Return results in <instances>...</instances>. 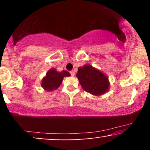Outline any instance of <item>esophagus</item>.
Returning <instances> with one entry per match:
<instances>
[{
  "label": "esophagus",
  "mask_w": 150,
  "mask_h": 150,
  "mask_svg": "<svg viewBox=\"0 0 150 150\" xmlns=\"http://www.w3.org/2000/svg\"><path fill=\"white\" fill-rule=\"evenodd\" d=\"M70 75H71V76H74V75H75V73H74V71L70 72Z\"/></svg>",
  "instance_id": "1"
}]
</instances>
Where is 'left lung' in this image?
<instances>
[{"label": "left lung", "mask_w": 150, "mask_h": 150, "mask_svg": "<svg viewBox=\"0 0 150 150\" xmlns=\"http://www.w3.org/2000/svg\"><path fill=\"white\" fill-rule=\"evenodd\" d=\"M76 76L84 90L93 95H101L109 87L108 77L90 65L79 68Z\"/></svg>", "instance_id": "obj_1"}]
</instances>
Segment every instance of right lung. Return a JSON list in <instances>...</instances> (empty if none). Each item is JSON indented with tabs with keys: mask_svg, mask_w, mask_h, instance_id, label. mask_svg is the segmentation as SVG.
<instances>
[{
	"mask_svg": "<svg viewBox=\"0 0 150 150\" xmlns=\"http://www.w3.org/2000/svg\"><path fill=\"white\" fill-rule=\"evenodd\" d=\"M70 75V74L65 70L58 73L56 69L50 70L46 73V76L42 80V87L47 91H52L57 89L60 85H61L63 77H69Z\"/></svg>",
	"mask_w": 150,
	"mask_h": 150,
	"instance_id": "right-lung-1",
	"label": "right lung"
}]
</instances>
